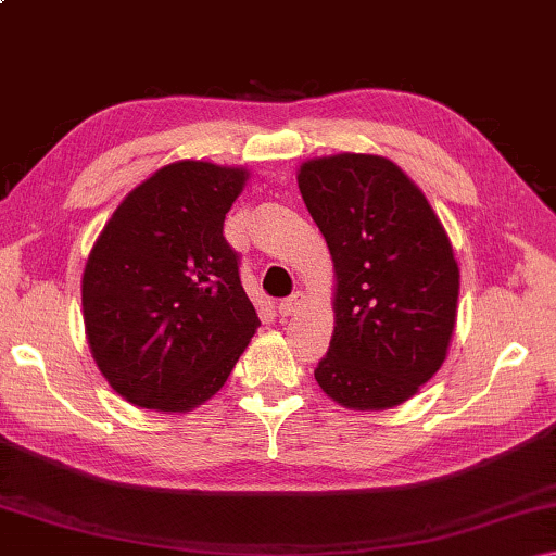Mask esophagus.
I'll return each instance as SVG.
<instances>
[{"label": "esophagus", "instance_id": "1", "mask_svg": "<svg viewBox=\"0 0 556 556\" xmlns=\"http://www.w3.org/2000/svg\"><path fill=\"white\" fill-rule=\"evenodd\" d=\"M301 304H304V294H301V291H296V294H291L289 299L279 301V314L281 316H294L299 308H301Z\"/></svg>", "mask_w": 556, "mask_h": 556}]
</instances>
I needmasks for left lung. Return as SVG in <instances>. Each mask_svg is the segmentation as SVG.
<instances>
[{
  "label": "left lung",
  "mask_w": 556,
  "mask_h": 556,
  "mask_svg": "<svg viewBox=\"0 0 556 556\" xmlns=\"http://www.w3.org/2000/svg\"><path fill=\"white\" fill-rule=\"evenodd\" d=\"M296 181L336 271L318 388L353 412L397 407L444 365L456 328L460 275L444 225L388 156H316Z\"/></svg>",
  "instance_id": "8db88e82"
}]
</instances>
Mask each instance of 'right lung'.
Returning <instances> with one entry per match:
<instances>
[{"label":"right lung","instance_id":"right-lung-1","mask_svg":"<svg viewBox=\"0 0 556 556\" xmlns=\"http://www.w3.org/2000/svg\"><path fill=\"white\" fill-rule=\"evenodd\" d=\"M250 172L199 159L166 164L125 195L83 269V321L102 378L162 414L208 402L260 318L244 294L225 213Z\"/></svg>","mask_w":556,"mask_h":556}]
</instances>
